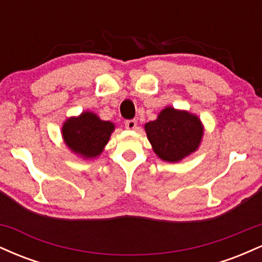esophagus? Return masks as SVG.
I'll return each instance as SVG.
<instances>
[{"instance_id":"34e87169","label":"esophagus","mask_w":262,"mask_h":262,"mask_svg":"<svg viewBox=\"0 0 262 262\" xmlns=\"http://www.w3.org/2000/svg\"><path fill=\"white\" fill-rule=\"evenodd\" d=\"M125 128L127 129H129V130H133V129H135L137 128V121H135V119H129V121H125Z\"/></svg>"}]
</instances>
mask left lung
<instances>
[{
    "mask_svg": "<svg viewBox=\"0 0 262 262\" xmlns=\"http://www.w3.org/2000/svg\"><path fill=\"white\" fill-rule=\"evenodd\" d=\"M144 128L155 154L167 162H179L196 151L203 137V125L196 114L173 107L164 108Z\"/></svg>",
    "mask_w": 262,
    "mask_h": 262,
    "instance_id": "obj_1",
    "label": "left lung"
}]
</instances>
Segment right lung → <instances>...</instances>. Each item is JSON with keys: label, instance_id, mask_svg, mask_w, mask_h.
<instances>
[{"label": "right lung", "instance_id": "1", "mask_svg": "<svg viewBox=\"0 0 262 262\" xmlns=\"http://www.w3.org/2000/svg\"><path fill=\"white\" fill-rule=\"evenodd\" d=\"M114 130L112 122L102 121L93 112H82L62 124V138L75 154L83 159H95L103 151Z\"/></svg>", "mask_w": 262, "mask_h": 262}]
</instances>
